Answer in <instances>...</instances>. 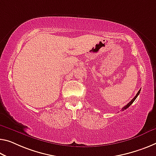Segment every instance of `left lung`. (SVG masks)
Here are the masks:
<instances>
[{"label": "left lung", "instance_id": "obj_1", "mask_svg": "<svg viewBox=\"0 0 156 156\" xmlns=\"http://www.w3.org/2000/svg\"><path fill=\"white\" fill-rule=\"evenodd\" d=\"M140 90H141V89H140V90H139V91H138V93H136V95H135V98H133V100H131V101H130V102H129V103H128V104H127V105H126V106H125V107H123V109H123V110H124V109H126L127 108H128V107H130V105H131L132 104H133V102H134V101H135V100H136V98H137V96H138V95H139V94H140Z\"/></svg>", "mask_w": 156, "mask_h": 156}]
</instances>
